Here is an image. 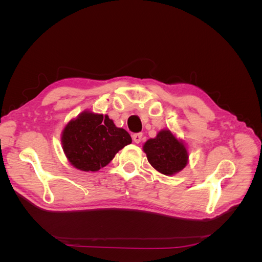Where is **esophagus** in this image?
Returning <instances> with one entry per match:
<instances>
[{
	"label": "esophagus",
	"mask_w": 262,
	"mask_h": 262,
	"mask_svg": "<svg viewBox=\"0 0 262 262\" xmlns=\"http://www.w3.org/2000/svg\"><path fill=\"white\" fill-rule=\"evenodd\" d=\"M142 137H143V134L142 133H134L133 136H132V139H133V141H134V143H140L141 142V140H142Z\"/></svg>",
	"instance_id": "esophagus-1"
}]
</instances>
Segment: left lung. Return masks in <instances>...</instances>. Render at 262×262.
Returning <instances> with one entry per match:
<instances>
[{"label":"left lung","mask_w":262,"mask_h":262,"mask_svg":"<svg viewBox=\"0 0 262 262\" xmlns=\"http://www.w3.org/2000/svg\"><path fill=\"white\" fill-rule=\"evenodd\" d=\"M143 150L149 164L166 176L182 170L188 162L187 148L169 130H162L155 139L147 140Z\"/></svg>","instance_id":"8db88e82"}]
</instances>
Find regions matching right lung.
<instances>
[{
	"label": "right lung",
	"mask_w": 262,
	"mask_h": 262,
	"mask_svg": "<svg viewBox=\"0 0 262 262\" xmlns=\"http://www.w3.org/2000/svg\"><path fill=\"white\" fill-rule=\"evenodd\" d=\"M124 129L117 128L109 117L84 112L71 120L62 132V146L69 162L77 169L97 171L130 144Z\"/></svg>",
	"instance_id": "add662e5"
}]
</instances>
